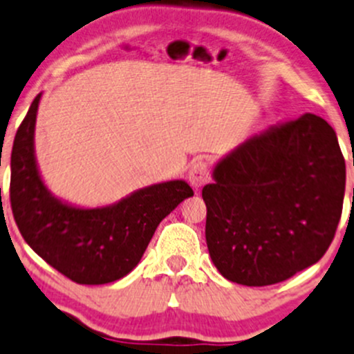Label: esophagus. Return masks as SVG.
Returning a JSON list of instances; mask_svg holds the SVG:
<instances>
[{
  "label": "esophagus",
  "mask_w": 354,
  "mask_h": 354,
  "mask_svg": "<svg viewBox=\"0 0 354 354\" xmlns=\"http://www.w3.org/2000/svg\"><path fill=\"white\" fill-rule=\"evenodd\" d=\"M210 180V176H208V165L205 161H195L189 167L188 171V181L189 185H192L195 189H200L203 187V185L207 183V181Z\"/></svg>",
  "instance_id": "esophagus-1"
}]
</instances>
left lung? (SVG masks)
Listing matches in <instances>:
<instances>
[{"mask_svg": "<svg viewBox=\"0 0 354 354\" xmlns=\"http://www.w3.org/2000/svg\"><path fill=\"white\" fill-rule=\"evenodd\" d=\"M202 189L208 252L227 280L266 286L317 263L343 214L346 165L334 129L314 113L241 144Z\"/></svg>", "mask_w": 354, "mask_h": 354, "instance_id": "1", "label": "left lung"}]
</instances>
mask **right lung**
<instances>
[{"label":"right lung","instance_id":"obj_1","mask_svg":"<svg viewBox=\"0 0 354 354\" xmlns=\"http://www.w3.org/2000/svg\"><path fill=\"white\" fill-rule=\"evenodd\" d=\"M40 95L17 130L11 151L10 203L20 234L46 263L80 285L120 280L142 258L159 222L193 189L167 181L139 189L113 207L74 208L47 192L33 156Z\"/></svg>","mask_w":354,"mask_h":354}]
</instances>
